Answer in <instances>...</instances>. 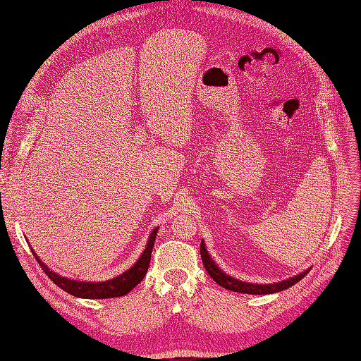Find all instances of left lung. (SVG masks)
<instances>
[{"mask_svg": "<svg viewBox=\"0 0 361 361\" xmlns=\"http://www.w3.org/2000/svg\"><path fill=\"white\" fill-rule=\"evenodd\" d=\"M200 256H202L203 267L206 268L207 274L211 275V278L218 283V286H221L222 288L228 290V291L243 293V294L262 295V294H274V293L283 291V290L293 287L294 283H297L300 279L305 278L310 271V269H306L305 272H300L298 275H294L288 279H283V281L274 282V283H253V282H244V281L235 279L234 276H230L228 274H225L214 262V259L209 256V253H207L203 240L200 243Z\"/></svg>", "mask_w": 361, "mask_h": 361, "instance_id": "left-lung-1", "label": "left lung"}]
</instances>
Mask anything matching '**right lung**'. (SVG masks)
<instances>
[{
  "instance_id": "right-lung-1",
  "label": "right lung",
  "mask_w": 361,
  "mask_h": 361,
  "mask_svg": "<svg viewBox=\"0 0 361 361\" xmlns=\"http://www.w3.org/2000/svg\"><path fill=\"white\" fill-rule=\"evenodd\" d=\"M158 230L159 228H155L150 233L143 253L140 255V257L136 260V263L133 264L131 268H128L126 272H123L121 275H118L116 278L99 281V282H90V281L86 282V281L61 276L60 274H56L52 269H49L47 264L39 257H37V255L35 253L33 249H30V250H32L33 256L36 257L37 263L41 264L44 272L49 276V279L55 283V286H59L61 290L67 291L68 294H71L74 297H79V298H90V300L92 298H114V297H121V295L128 294L145 278L147 268H149V263H150L152 249H154V243H155Z\"/></svg>"
}]
</instances>
